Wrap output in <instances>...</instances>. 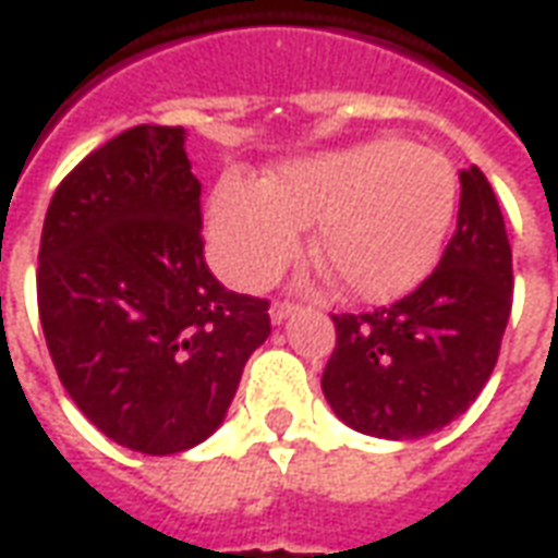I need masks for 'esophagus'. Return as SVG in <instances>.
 <instances>
[{"mask_svg":"<svg viewBox=\"0 0 558 558\" xmlns=\"http://www.w3.org/2000/svg\"><path fill=\"white\" fill-rule=\"evenodd\" d=\"M292 311H295V305H292V302H275L268 314H271V323H283V319L290 317Z\"/></svg>","mask_w":558,"mask_h":558,"instance_id":"1","label":"esophagus"}]
</instances>
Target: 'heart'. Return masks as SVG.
Wrapping results in <instances>:
<instances>
[{"instance_id":"b5f03b06","label":"heart","mask_w":558,"mask_h":558,"mask_svg":"<svg viewBox=\"0 0 558 558\" xmlns=\"http://www.w3.org/2000/svg\"><path fill=\"white\" fill-rule=\"evenodd\" d=\"M459 178L450 159L404 138H368L287 162L266 181L226 174L208 202L214 266L256 290L302 251L362 302H392L420 287L453 223Z\"/></svg>"}]
</instances>
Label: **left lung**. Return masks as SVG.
<instances>
[{
    "label": "left lung",
    "mask_w": 558,
    "mask_h": 558,
    "mask_svg": "<svg viewBox=\"0 0 558 558\" xmlns=\"http://www.w3.org/2000/svg\"><path fill=\"white\" fill-rule=\"evenodd\" d=\"M459 217L438 268L372 314H335L323 396L362 435L411 441L465 414L496 368L513 302L498 198L477 166L459 171Z\"/></svg>",
    "instance_id": "8db88e82"
}]
</instances>
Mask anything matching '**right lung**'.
<instances>
[{"label": "right lung", "mask_w": 558, "mask_h": 558, "mask_svg": "<svg viewBox=\"0 0 558 558\" xmlns=\"http://www.w3.org/2000/svg\"><path fill=\"white\" fill-rule=\"evenodd\" d=\"M184 138L144 123L81 159L38 247V317L62 387L102 435L147 456L205 441L271 332L266 299L205 266Z\"/></svg>", "instance_id": "obj_1"}]
</instances>
